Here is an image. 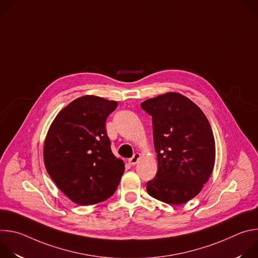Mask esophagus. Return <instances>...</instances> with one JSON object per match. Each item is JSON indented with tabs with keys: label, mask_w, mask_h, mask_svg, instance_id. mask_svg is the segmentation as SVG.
Listing matches in <instances>:
<instances>
[{
	"label": "esophagus",
	"mask_w": 258,
	"mask_h": 258,
	"mask_svg": "<svg viewBox=\"0 0 258 258\" xmlns=\"http://www.w3.org/2000/svg\"><path fill=\"white\" fill-rule=\"evenodd\" d=\"M140 157H141V155H140L139 153H135V154H134V156H133L132 158H130V159H128L130 164H131V165H135V164H137V162L139 161Z\"/></svg>",
	"instance_id": "esophagus-1"
}]
</instances>
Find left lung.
I'll return each instance as SVG.
<instances>
[{
	"instance_id": "left-lung-1",
	"label": "left lung",
	"mask_w": 258,
	"mask_h": 258,
	"mask_svg": "<svg viewBox=\"0 0 258 258\" xmlns=\"http://www.w3.org/2000/svg\"><path fill=\"white\" fill-rule=\"evenodd\" d=\"M152 116L158 170L147 192L167 204L193 199L211 175L215 143L202 110L187 97L166 93L141 104Z\"/></svg>"
}]
</instances>
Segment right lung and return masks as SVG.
<instances>
[{"instance_id": "obj_1", "label": "right lung", "mask_w": 258, "mask_h": 258, "mask_svg": "<svg viewBox=\"0 0 258 258\" xmlns=\"http://www.w3.org/2000/svg\"><path fill=\"white\" fill-rule=\"evenodd\" d=\"M117 102L83 96L63 108L52 122L44 145L46 169L72 201L92 205L111 197L124 163L111 151L105 128Z\"/></svg>"}]
</instances>
